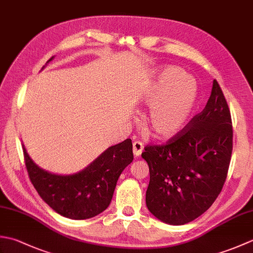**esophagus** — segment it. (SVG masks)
<instances>
[{
	"mask_svg": "<svg viewBox=\"0 0 253 253\" xmlns=\"http://www.w3.org/2000/svg\"><path fill=\"white\" fill-rule=\"evenodd\" d=\"M143 149V143L139 140H136L132 142V152L135 154V157H139L141 154Z\"/></svg>",
	"mask_w": 253,
	"mask_h": 253,
	"instance_id": "1",
	"label": "esophagus"
}]
</instances>
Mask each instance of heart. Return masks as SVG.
Instances as JSON below:
<instances>
[{"instance_id": "obj_1", "label": "heart", "mask_w": 253, "mask_h": 253, "mask_svg": "<svg viewBox=\"0 0 253 253\" xmlns=\"http://www.w3.org/2000/svg\"><path fill=\"white\" fill-rule=\"evenodd\" d=\"M177 67H166L159 74L147 93L148 104H153L144 120L154 137L169 139L186 125L195 104L196 91Z\"/></svg>"}]
</instances>
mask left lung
Returning a JSON list of instances; mask_svg holds the SVG:
<instances>
[{
  "mask_svg": "<svg viewBox=\"0 0 253 253\" xmlns=\"http://www.w3.org/2000/svg\"><path fill=\"white\" fill-rule=\"evenodd\" d=\"M233 151L232 116L216 80L203 111L164 144H148L142 158L150 170L146 203L153 215L184 225L216 200Z\"/></svg>",
  "mask_w": 253,
  "mask_h": 253,
  "instance_id": "left-lung-1",
  "label": "left lung"
}]
</instances>
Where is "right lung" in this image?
<instances>
[{"mask_svg": "<svg viewBox=\"0 0 253 253\" xmlns=\"http://www.w3.org/2000/svg\"><path fill=\"white\" fill-rule=\"evenodd\" d=\"M23 151L30 181L42 200L72 219L90 218L103 212L112 200L118 177L133 160L131 140L126 139L110 147L84 170L61 176L41 169L24 146Z\"/></svg>", "mask_w": 253, "mask_h": 253, "instance_id": "add662e5", "label": "right lung"}]
</instances>
